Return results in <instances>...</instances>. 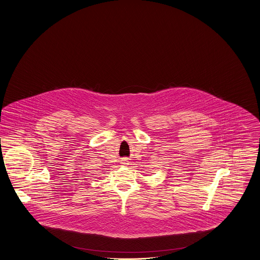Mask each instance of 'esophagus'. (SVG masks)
<instances>
[{"mask_svg":"<svg viewBox=\"0 0 260 260\" xmlns=\"http://www.w3.org/2000/svg\"><path fill=\"white\" fill-rule=\"evenodd\" d=\"M121 164L123 165H128V160H127V158H124V159H122V161H121Z\"/></svg>","mask_w":260,"mask_h":260,"instance_id":"esophagus-1","label":"esophagus"}]
</instances>
